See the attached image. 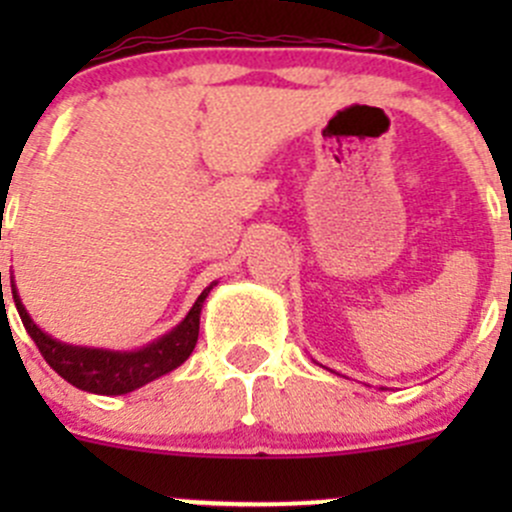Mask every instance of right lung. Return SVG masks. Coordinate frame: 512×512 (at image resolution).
I'll list each match as a JSON object with an SVG mask.
<instances>
[{
  "mask_svg": "<svg viewBox=\"0 0 512 512\" xmlns=\"http://www.w3.org/2000/svg\"><path fill=\"white\" fill-rule=\"evenodd\" d=\"M218 285V282H213ZM213 285L205 287L190 312L185 314L183 322L168 334L156 339V342L146 344L143 349L136 352H111V349H91V347H74V344L59 342V339L49 337L41 332L24 309L22 299H19L17 285L12 282V297L17 304V312L22 317L24 329L34 344L39 347L41 356L46 364L69 381L71 386L89 394H103V396H121L128 391H136L146 386L148 381L158 379V376L168 374V371L178 369L190 354H193L195 344H198L200 332V309H203L205 297L210 294ZM0 289H2V272H0Z\"/></svg>",
  "mask_w": 512,
  "mask_h": 512,
  "instance_id": "add662e5",
  "label": "right lung"
}]
</instances>
